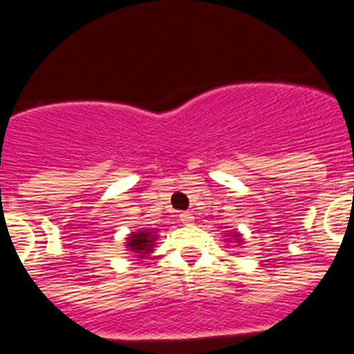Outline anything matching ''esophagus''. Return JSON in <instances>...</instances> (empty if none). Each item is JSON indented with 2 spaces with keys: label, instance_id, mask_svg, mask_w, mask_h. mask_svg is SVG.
<instances>
[{
  "label": "esophagus",
  "instance_id": "esophagus-1",
  "mask_svg": "<svg viewBox=\"0 0 354 354\" xmlns=\"http://www.w3.org/2000/svg\"><path fill=\"white\" fill-rule=\"evenodd\" d=\"M179 220L183 221V223H192L193 214L189 211H184V212H180V214H179Z\"/></svg>",
  "mask_w": 354,
  "mask_h": 354
}]
</instances>
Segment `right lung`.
I'll list each match as a JSON object with an SVG mask.
<instances>
[{
    "instance_id": "right-lung-1",
    "label": "right lung",
    "mask_w": 354,
    "mask_h": 354,
    "mask_svg": "<svg viewBox=\"0 0 354 354\" xmlns=\"http://www.w3.org/2000/svg\"><path fill=\"white\" fill-rule=\"evenodd\" d=\"M154 234L152 232H147V230H143V232H134L131 234L129 237V250H133V252L140 253L138 257H143L145 253L150 252V248H152V241L156 239V237H152Z\"/></svg>"
}]
</instances>
